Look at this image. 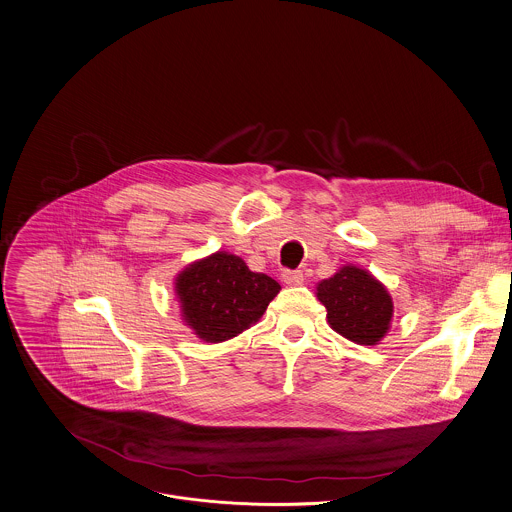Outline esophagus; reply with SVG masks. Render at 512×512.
<instances>
[{
	"mask_svg": "<svg viewBox=\"0 0 512 512\" xmlns=\"http://www.w3.org/2000/svg\"><path fill=\"white\" fill-rule=\"evenodd\" d=\"M283 281L288 286H298V284L304 283V275H302V271H284Z\"/></svg>",
	"mask_w": 512,
	"mask_h": 512,
	"instance_id": "34e87169",
	"label": "esophagus"
}]
</instances>
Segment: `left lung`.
I'll return each mask as SVG.
<instances>
[{
    "mask_svg": "<svg viewBox=\"0 0 512 512\" xmlns=\"http://www.w3.org/2000/svg\"><path fill=\"white\" fill-rule=\"evenodd\" d=\"M316 296L328 310L332 330L353 343L375 345L391 328L393 298L365 269L341 267L316 286Z\"/></svg>",
    "mask_w": 512,
    "mask_h": 512,
    "instance_id": "1",
    "label": "left lung"
}]
</instances>
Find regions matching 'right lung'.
<instances>
[{"mask_svg":"<svg viewBox=\"0 0 512 512\" xmlns=\"http://www.w3.org/2000/svg\"><path fill=\"white\" fill-rule=\"evenodd\" d=\"M174 284L182 320L208 343L247 330L281 290L275 279L249 271L241 257L226 251L188 265Z\"/></svg>","mask_w":512,"mask_h":512,"instance_id":"add662e5","label":"right lung"}]
</instances>
